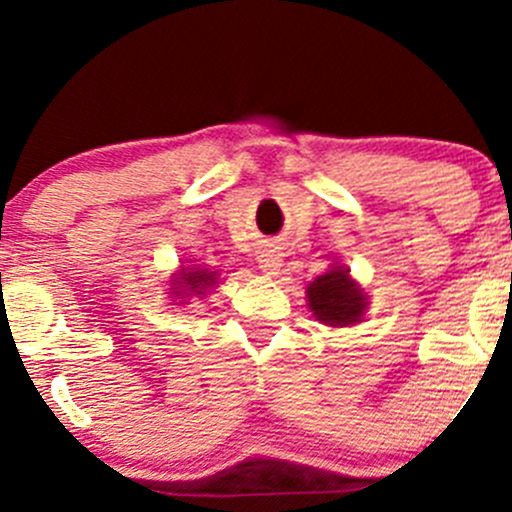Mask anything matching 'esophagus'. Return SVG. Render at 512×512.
I'll return each instance as SVG.
<instances>
[{
	"label": "esophagus",
	"mask_w": 512,
	"mask_h": 512,
	"mask_svg": "<svg viewBox=\"0 0 512 512\" xmlns=\"http://www.w3.org/2000/svg\"><path fill=\"white\" fill-rule=\"evenodd\" d=\"M257 265H260V270L265 272V275H277V270H280L282 265L280 250H275V247H265V250H260V255H257Z\"/></svg>",
	"instance_id": "34e87169"
}]
</instances>
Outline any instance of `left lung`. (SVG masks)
Listing matches in <instances>:
<instances>
[{
	"instance_id": "obj_1",
	"label": "left lung",
	"mask_w": 512,
	"mask_h": 512,
	"mask_svg": "<svg viewBox=\"0 0 512 512\" xmlns=\"http://www.w3.org/2000/svg\"><path fill=\"white\" fill-rule=\"evenodd\" d=\"M307 302L314 317L329 327H349L361 322L369 304L364 289L356 285L342 265L332 267L327 275H319L307 287Z\"/></svg>"
}]
</instances>
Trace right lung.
Masks as SVG:
<instances>
[{
	"label": "right lung",
	"instance_id": "add662e5",
	"mask_svg": "<svg viewBox=\"0 0 512 512\" xmlns=\"http://www.w3.org/2000/svg\"><path fill=\"white\" fill-rule=\"evenodd\" d=\"M215 285V272L210 270H203V267H183V270L178 272V277L173 280V297H203L205 292H208V287Z\"/></svg>",
	"mask_w": 512,
	"mask_h": 512
}]
</instances>
